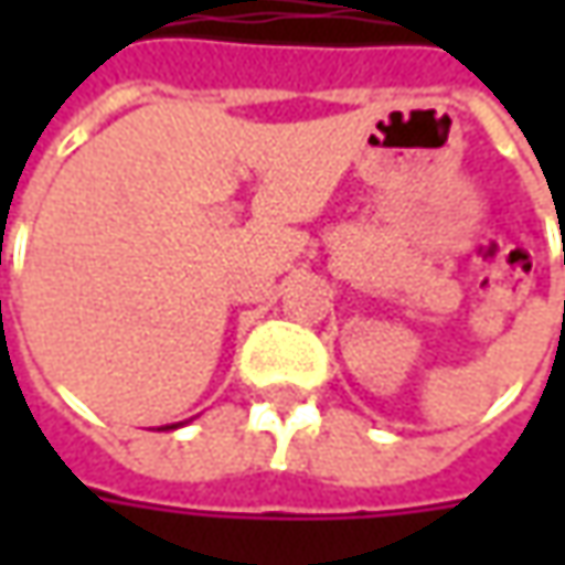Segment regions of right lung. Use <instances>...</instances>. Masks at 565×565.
Listing matches in <instances>:
<instances>
[{
	"label": "right lung",
	"instance_id": "add662e5",
	"mask_svg": "<svg viewBox=\"0 0 565 565\" xmlns=\"http://www.w3.org/2000/svg\"><path fill=\"white\" fill-rule=\"evenodd\" d=\"M172 427H175V424H169V427H166V430H172Z\"/></svg>",
	"mask_w": 565,
	"mask_h": 565
}]
</instances>
